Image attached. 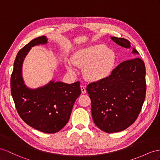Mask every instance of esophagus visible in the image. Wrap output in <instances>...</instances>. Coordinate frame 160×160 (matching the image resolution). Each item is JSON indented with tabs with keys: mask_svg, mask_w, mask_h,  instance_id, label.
Wrapping results in <instances>:
<instances>
[{
	"mask_svg": "<svg viewBox=\"0 0 160 160\" xmlns=\"http://www.w3.org/2000/svg\"><path fill=\"white\" fill-rule=\"evenodd\" d=\"M80 88H81V92L82 94H84V93H86V92H87V90H86V88H85L84 86L81 85Z\"/></svg>",
	"mask_w": 160,
	"mask_h": 160,
	"instance_id": "obj_1",
	"label": "esophagus"
}]
</instances>
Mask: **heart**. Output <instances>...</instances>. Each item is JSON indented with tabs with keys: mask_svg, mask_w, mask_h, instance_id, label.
<instances>
[{
	"mask_svg": "<svg viewBox=\"0 0 160 160\" xmlns=\"http://www.w3.org/2000/svg\"><path fill=\"white\" fill-rule=\"evenodd\" d=\"M115 52L103 44H95L78 50L72 58V63L76 67H84V75L90 81L97 82L108 78L116 63ZM66 68L72 74L76 69L68 62Z\"/></svg>",
	"mask_w": 160,
	"mask_h": 160,
	"instance_id": "1",
	"label": "heart"
}]
</instances>
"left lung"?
<instances>
[{
    "label": "left lung",
    "instance_id": "obj_1",
    "mask_svg": "<svg viewBox=\"0 0 160 160\" xmlns=\"http://www.w3.org/2000/svg\"><path fill=\"white\" fill-rule=\"evenodd\" d=\"M120 46L130 48L129 41L112 36ZM133 54L138 52L132 48ZM91 113L95 125L108 133L126 129L137 120L146 93L145 66L139 57L123 61L106 78L89 84Z\"/></svg>",
    "mask_w": 160,
    "mask_h": 160
}]
</instances>
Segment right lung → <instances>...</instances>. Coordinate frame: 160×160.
Wrapping results in <instances>:
<instances>
[{
    "label": "right lung",
    "instance_id": "right-lung-1",
    "mask_svg": "<svg viewBox=\"0 0 160 160\" xmlns=\"http://www.w3.org/2000/svg\"><path fill=\"white\" fill-rule=\"evenodd\" d=\"M46 36L34 38L20 50L11 76V92L19 116L28 125L45 133L59 132L66 125L73 104L81 94L80 82L66 84L50 81L31 89L24 84L22 65L32 47L47 43Z\"/></svg>",
    "mask_w": 160,
    "mask_h": 160
}]
</instances>
